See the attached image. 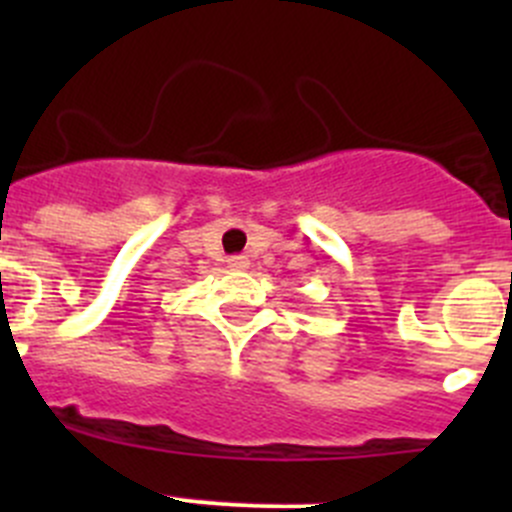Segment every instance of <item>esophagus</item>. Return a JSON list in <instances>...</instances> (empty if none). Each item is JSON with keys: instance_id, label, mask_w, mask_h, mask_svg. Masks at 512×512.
<instances>
[{"instance_id": "34e87169", "label": "esophagus", "mask_w": 512, "mask_h": 512, "mask_svg": "<svg viewBox=\"0 0 512 512\" xmlns=\"http://www.w3.org/2000/svg\"><path fill=\"white\" fill-rule=\"evenodd\" d=\"M227 265H230L232 270H247V267H250V262H247V257H230V260H227Z\"/></svg>"}]
</instances>
